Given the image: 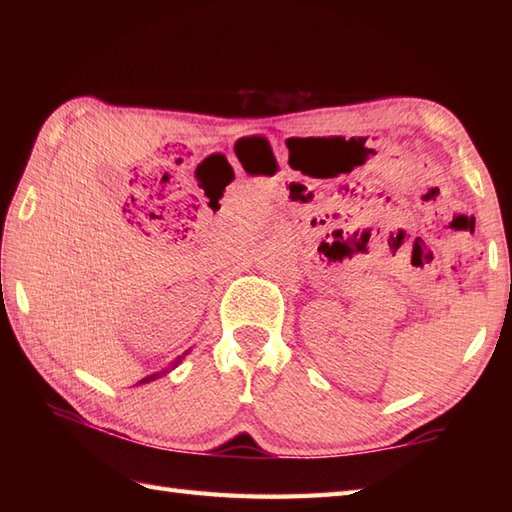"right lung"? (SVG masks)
<instances>
[{
    "instance_id": "right-lung-1",
    "label": "right lung",
    "mask_w": 512,
    "mask_h": 512,
    "mask_svg": "<svg viewBox=\"0 0 512 512\" xmlns=\"http://www.w3.org/2000/svg\"><path fill=\"white\" fill-rule=\"evenodd\" d=\"M176 363H180V358H178V361ZM160 374H151V376H147V378H143V380H140V385H143V383H149V380H154V378H158Z\"/></svg>"
}]
</instances>
